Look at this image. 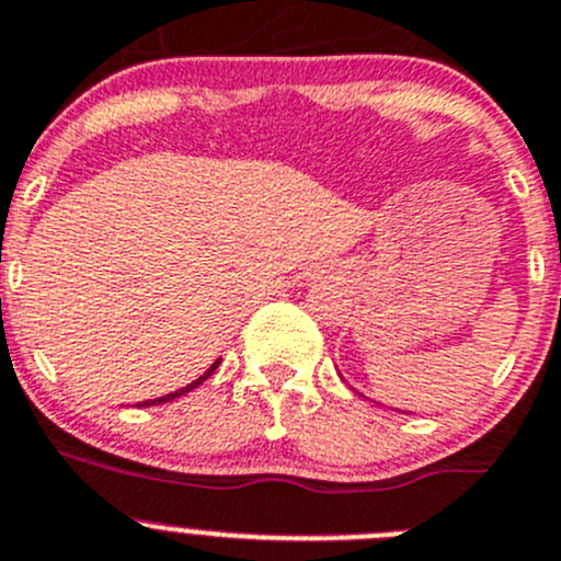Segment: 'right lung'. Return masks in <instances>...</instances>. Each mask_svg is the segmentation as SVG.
Here are the masks:
<instances>
[{
  "label": "right lung",
  "mask_w": 561,
  "mask_h": 561,
  "mask_svg": "<svg viewBox=\"0 0 561 561\" xmlns=\"http://www.w3.org/2000/svg\"><path fill=\"white\" fill-rule=\"evenodd\" d=\"M217 366H220V360H215V364H211L209 369L204 371V375L197 377V380H192L190 386L179 388V391H173V393H164V397H159V399H148V402H140V404H142V408H151V404H164V402H170V399H179V397H184L186 391H192V388H197V386H201V382H204V380H209V377L215 375V369H217Z\"/></svg>",
  "instance_id": "1"
}]
</instances>
